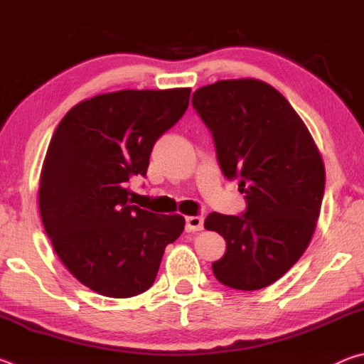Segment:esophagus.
Listing matches in <instances>:
<instances>
[{
    "label": "esophagus",
    "instance_id": "34e87169",
    "mask_svg": "<svg viewBox=\"0 0 364 364\" xmlns=\"http://www.w3.org/2000/svg\"><path fill=\"white\" fill-rule=\"evenodd\" d=\"M204 228V218L202 217H188L186 218V231L194 232L200 231Z\"/></svg>",
    "mask_w": 364,
    "mask_h": 364
}]
</instances>
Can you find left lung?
<instances>
[{
    "instance_id": "8db88e82",
    "label": "left lung",
    "mask_w": 364,
    "mask_h": 364,
    "mask_svg": "<svg viewBox=\"0 0 364 364\" xmlns=\"http://www.w3.org/2000/svg\"><path fill=\"white\" fill-rule=\"evenodd\" d=\"M210 130L218 165L239 180L241 215L208 213L205 230L225 237L215 278L237 291L263 289L292 268L310 244L324 194V165L305 123L273 86L220 80L193 95Z\"/></svg>"
}]
</instances>
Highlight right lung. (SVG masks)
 I'll return each mask as SVG.
<instances>
[{
  "label": "right lung",
  "instance_id": "add662e5",
  "mask_svg": "<svg viewBox=\"0 0 364 364\" xmlns=\"http://www.w3.org/2000/svg\"><path fill=\"white\" fill-rule=\"evenodd\" d=\"M189 88L122 90L77 104L54 132L40 180L43 226L60 262L101 295L127 299L156 281L181 215L132 205L156 141L181 119Z\"/></svg>",
  "mask_w": 364,
  "mask_h": 364
}]
</instances>
